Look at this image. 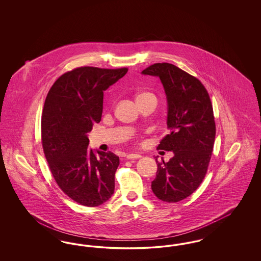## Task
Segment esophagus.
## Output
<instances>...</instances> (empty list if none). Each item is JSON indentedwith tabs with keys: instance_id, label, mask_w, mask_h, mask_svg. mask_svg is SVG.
<instances>
[{
	"instance_id": "esophagus-1",
	"label": "esophagus",
	"mask_w": 261,
	"mask_h": 261,
	"mask_svg": "<svg viewBox=\"0 0 261 261\" xmlns=\"http://www.w3.org/2000/svg\"><path fill=\"white\" fill-rule=\"evenodd\" d=\"M140 158H142V155L139 154V153H129L126 156L127 160H137V159H140Z\"/></svg>"
}]
</instances>
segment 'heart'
<instances>
[{"instance_id":"b5f03b06","label":"heart","mask_w":261,"mask_h":261,"mask_svg":"<svg viewBox=\"0 0 261 261\" xmlns=\"http://www.w3.org/2000/svg\"><path fill=\"white\" fill-rule=\"evenodd\" d=\"M147 96H153V95L150 94V93H141V94H139V95L137 96V99L143 98V97H147Z\"/></svg>"}]
</instances>
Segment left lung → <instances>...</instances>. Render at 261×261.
<instances>
[{
	"label": "left lung",
	"mask_w": 261,
	"mask_h": 261,
	"mask_svg": "<svg viewBox=\"0 0 261 261\" xmlns=\"http://www.w3.org/2000/svg\"><path fill=\"white\" fill-rule=\"evenodd\" d=\"M143 74L159 76L167 98V127L158 149L172 150L168 162H158L151 182L156 198L177 202L191 196L204 179L215 140V121L207 90L193 75L176 65H149Z\"/></svg>",
	"instance_id": "1"
}]
</instances>
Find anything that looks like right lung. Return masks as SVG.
Here are the masks:
<instances>
[{
	"mask_svg": "<svg viewBox=\"0 0 261 261\" xmlns=\"http://www.w3.org/2000/svg\"><path fill=\"white\" fill-rule=\"evenodd\" d=\"M127 71L77 67L57 79L44 103L41 137L50 172L66 196L85 206L102 204L114 192L119 158L88 149L87 133L100 121L103 91Z\"/></svg>",
	"mask_w": 261,
	"mask_h": 261,
	"instance_id": "right-lung-1",
	"label": "right lung"
}]
</instances>
